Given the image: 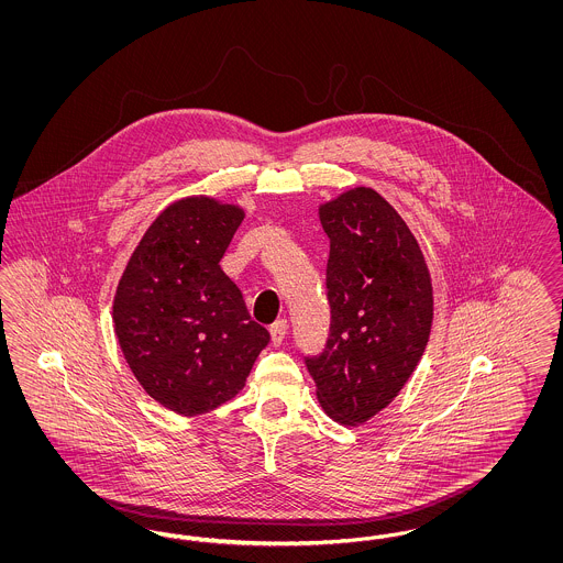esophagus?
<instances>
[{
    "mask_svg": "<svg viewBox=\"0 0 563 563\" xmlns=\"http://www.w3.org/2000/svg\"><path fill=\"white\" fill-rule=\"evenodd\" d=\"M285 335H287V321H276L269 327V338L274 346H280L285 342Z\"/></svg>",
    "mask_w": 563,
    "mask_h": 563,
    "instance_id": "34e87169",
    "label": "esophagus"
}]
</instances>
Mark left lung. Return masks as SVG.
<instances>
[{
  "mask_svg": "<svg viewBox=\"0 0 563 563\" xmlns=\"http://www.w3.org/2000/svg\"><path fill=\"white\" fill-rule=\"evenodd\" d=\"M329 239L324 269L331 312L319 354L303 363L322 409L363 424L393 401L427 349L432 285L424 255L377 191L350 189L319 209Z\"/></svg>",
  "mask_w": 563,
  "mask_h": 563,
  "instance_id": "left-lung-1",
  "label": "left lung"
}]
</instances>
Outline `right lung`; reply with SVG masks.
I'll return each instance as SVG.
<instances>
[{
	"mask_svg": "<svg viewBox=\"0 0 563 563\" xmlns=\"http://www.w3.org/2000/svg\"><path fill=\"white\" fill-rule=\"evenodd\" d=\"M244 219L239 207L186 198L166 207L134 249L113 324L134 377L181 416L230 401L269 333L251 321L219 262Z\"/></svg>",
	"mask_w": 563,
	"mask_h": 563,
	"instance_id": "add662e5",
	"label": "right lung"
}]
</instances>
